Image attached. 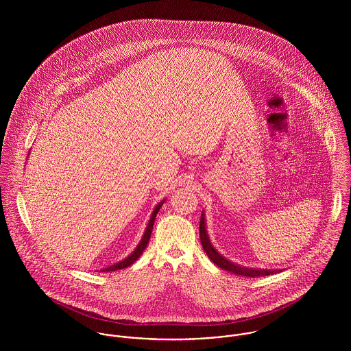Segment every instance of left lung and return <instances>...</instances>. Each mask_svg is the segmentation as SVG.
I'll return each mask as SVG.
<instances>
[{
  "instance_id": "8db88e82",
  "label": "left lung",
  "mask_w": 351,
  "mask_h": 351,
  "mask_svg": "<svg viewBox=\"0 0 351 351\" xmlns=\"http://www.w3.org/2000/svg\"><path fill=\"white\" fill-rule=\"evenodd\" d=\"M200 239L201 245H202V249L206 252L208 258L215 263L219 267L227 270V271H231L234 274H238V276H245V277H261V276H270V274H276L281 270H271V269H254V267H246V266H241V265H237L234 262H231L230 259L224 258L219 251L216 250L210 241H209V237H208V232H206V227H205V213L202 212L201 213L200 220Z\"/></svg>"
}]
</instances>
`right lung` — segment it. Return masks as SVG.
<instances>
[{
  "instance_id": "obj_1",
  "label": "right lung",
  "mask_w": 351,
  "mask_h": 351,
  "mask_svg": "<svg viewBox=\"0 0 351 351\" xmlns=\"http://www.w3.org/2000/svg\"><path fill=\"white\" fill-rule=\"evenodd\" d=\"M163 202H165V200L160 201V202L156 204V206L154 208V210H152V213H151L150 220H149L147 227H146V231H145V234H143V237H142L139 245L136 246V249L132 251L125 259H123V261H120V262H117V263H114V265H112V266L104 267V269H101L100 271H114V270L125 269V267L131 266V265L142 255V252L145 251V249H146L147 245H149V241H150L151 232H152V227H154V221H155L156 213H158V210L160 209V206L163 205Z\"/></svg>"
}]
</instances>
